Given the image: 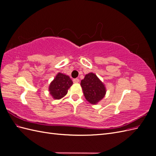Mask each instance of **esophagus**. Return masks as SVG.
I'll list each match as a JSON object with an SVG mask.
<instances>
[{
    "label": "esophagus",
    "instance_id": "obj_1",
    "mask_svg": "<svg viewBox=\"0 0 156 156\" xmlns=\"http://www.w3.org/2000/svg\"><path fill=\"white\" fill-rule=\"evenodd\" d=\"M73 82L74 83H78L79 82V79H73Z\"/></svg>",
    "mask_w": 156,
    "mask_h": 156
}]
</instances>
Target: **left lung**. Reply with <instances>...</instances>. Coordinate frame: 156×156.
<instances>
[{
    "mask_svg": "<svg viewBox=\"0 0 156 156\" xmlns=\"http://www.w3.org/2000/svg\"><path fill=\"white\" fill-rule=\"evenodd\" d=\"M84 96L91 104L96 105L104 98L106 88L96 74L89 73L87 74L81 82Z\"/></svg>",
    "mask_w": 156,
    "mask_h": 156,
    "instance_id": "left-lung-1",
    "label": "left lung"
}]
</instances>
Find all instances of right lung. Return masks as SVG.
Returning a JSON list of instances; mask_svg holds the SVG:
<instances>
[{
	"label": "right lung",
	"instance_id": "add662e5",
	"mask_svg": "<svg viewBox=\"0 0 156 156\" xmlns=\"http://www.w3.org/2000/svg\"><path fill=\"white\" fill-rule=\"evenodd\" d=\"M73 81L68 75L58 73L50 84L49 90L55 100H60L66 96Z\"/></svg>",
	"mask_w": 156,
	"mask_h": 156
}]
</instances>
